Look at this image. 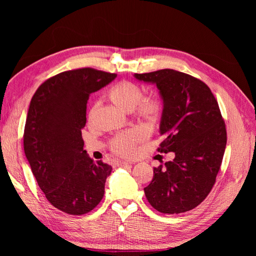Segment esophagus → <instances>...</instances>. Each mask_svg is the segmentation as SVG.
<instances>
[{
  "label": "esophagus",
  "mask_w": 256,
  "mask_h": 256,
  "mask_svg": "<svg viewBox=\"0 0 256 256\" xmlns=\"http://www.w3.org/2000/svg\"><path fill=\"white\" fill-rule=\"evenodd\" d=\"M127 164H129L128 162H126V161H114L113 162V166L114 168H118V166H127Z\"/></svg>",
  "instance_id": "obj_1"
}]
</instances>
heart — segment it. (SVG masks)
<instances>
[{
  "mask_svg": "<svg viewBox=\"0 0 256 256\" xmlns=\"http://www.w3.org/2000/svg\"><path fill=\"white\" fill-rule=\"evenodd\" d=\"M111 102L125 112H132L145 122L154 125L156 124L162 112L161 102L157 98H143V90L138 85L122 81L115 85L109 92ZM98 104L92 106L90 114L95 112ZM144 138L143 132L138 130H130L114 138L111 142V150L120 156H129L136 150V147Z\"/></svg>",
  "mask_w": 256,
  "mask_h": 256,
  "instance_id": "b5f03b06",
  "label": "heart"
}]
</instances>
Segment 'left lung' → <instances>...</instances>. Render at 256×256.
I'll use <instances>...</instances> for the list:
<instances>
[{
	"instance_id": "left-lung-1",
	"label": "left lung",
	"mask_w": 256,
	"mask_h": 256,
	"mask_svg": "<svg viewBox=\"0 0 256 256\" xmlns=\"http://www.w3.org/2000/svg\"><path fill=\"white\" fill-rule=\"evenodd\" d=\"M154 84L164 104L159 132L160 152L175 158L154 168L144 188L150 204L162 214H180L200 204L210 192L226 146V129L219 104L207 85L173 69L134 74Z\"/></svg>"
}]
</instances>
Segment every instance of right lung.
Masks as SVG:
<instances>
[{
  "instance_id": "1",
  "label": "right lung",
  "mask_w": 256,
  "mask_h": 256,
  "mask_svg": "<svg viewBox=\"0 0 256 256\" xmlns=\"http://www.w3.org/2000/svg\"><path fill=\"white\" fill-rule=\"evenodd\" d=\"M116 76L92 68L64 72L44 82L30 100L23 136L26 157L46 198L66 214H88L104 198L112 168L88 157L81 129L90 95Z\"/></svg>"
}]
</instances>
